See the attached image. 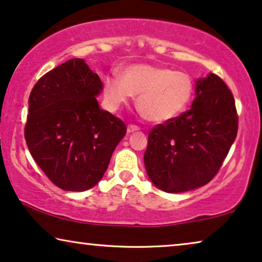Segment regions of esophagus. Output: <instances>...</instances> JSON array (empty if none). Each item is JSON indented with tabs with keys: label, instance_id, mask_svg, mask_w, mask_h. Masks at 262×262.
<instances>
[{
	"label": "esophagus",
	"instance_id": "34e87169",
	"mask_svg": "<svg viewBox=\"0 0 262 262\" xmlns=\"http://www.w3.org/2000/svg\"><path fill=\"white\" fill-rule=\"evenodd\" d=\"M138 130H139V127L137 126V125L128 124V126H127V132H128V134H132V132H136V131H138Z\"/></svg>",
	"mask_w": 262,
	"mask_h": 262
}]
</instances>
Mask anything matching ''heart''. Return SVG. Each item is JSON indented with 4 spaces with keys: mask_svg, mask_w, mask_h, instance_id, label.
Returning a JSON list of instances; mask_svg holds the SVG:
<instances>
[{
    "mask_svg": "<svg viewBox=\"0 0 262 262\" xmlns=\"http://www.w3.org/2000/svg\"><path fill=\"white\" fill-rule=\"evenodd\" d=\"M193 94L189 75L163 67L134 64L124 68L121 78L108 75L105 78V99L111 108L126 105L138 95V108L146 119L163 123L180 114Z\"/></svg>",
    "mask_w": 262,
    "mask_h": 262,
    "instance_id": "heart-1",
    "label": "heart"
}]
</instances>
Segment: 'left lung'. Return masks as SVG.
<instances>
[{
    "mask_svg": "<svg viewBox=\"0 0 262 262\" xmlns=\"http://www.w3.org/2000/svg\"><path fill=\"white\" fill-rule=\"evenodd\" d=\"M195 94L191 108L149 132L145 169L164 192H186L209 184L237 135L234 96L220 76L199 78Z\"/></svg>",
    "mask_w": 262,
    "mask_h": 262,
    "instance_id": "obj_1",
    "label": "left lung"
}]
</instances>
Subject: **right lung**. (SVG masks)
Returning <instances> with one entry per match:
<instances>
[{
    "mask_svg": "<svg viewBox=\"0 0 262 262\" xmlns=\"http://www.w3.org/2000/svg\"><path fill=\"white\" fill-rule=\"evenodd\" d=\"M98 75L74 58L39 78L28 99L25 139L32 157L52 184L64 191L94 187L126 125L99 107Z\"/></svg>",
    "mask_w": 262,
    "mask_h": 262,
    "instance_id": "right-lung-1",
    "label": "right lung"
}]
</instances>
